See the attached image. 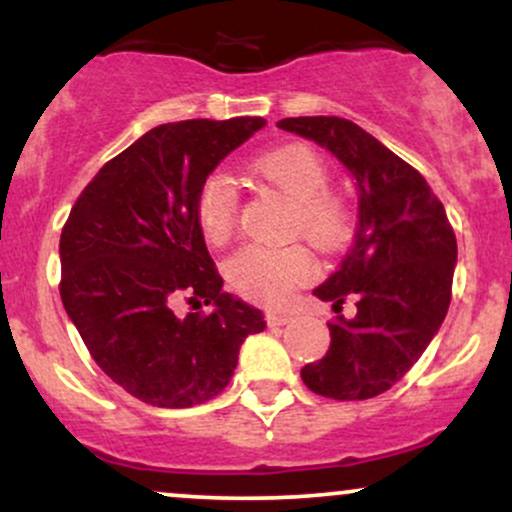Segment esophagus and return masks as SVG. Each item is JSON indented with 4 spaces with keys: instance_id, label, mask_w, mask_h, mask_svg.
I'll list each match as a JSON object with an SVG mask.
<instances>
[{
    "instance_id": "esophagus-1",
    "label": "esophagus",
    "mask_w": 512,
    "mask_h": 512,
    "mask_svg": "<svg viewBox=\"0 0 512 512\" xmlns=\"http://www.w3.org/2000/svg\"><path fill=\"white\" fill-rule=\"evenodd\" d=\"M267 325L269 327H281V325H289V322L293 320V317L289 313H276V310H269L267 315Z\"/></svg>"
}]
</instances>
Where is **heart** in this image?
Listing matches in <instances>:
<instances>
[{"label": "heart", "mask_w": 512, "mask_h": 512, "mask_svg": "<svg viewBox=\"0 0 512 512\" xmlns=\"http://www.w3.org/2000/svg\"><path fill=\"white\" fill-rule=\"evenodd\" d=\"M252 173L260 175L293 202V231H301L317 248H339L349 238V214L342 199L327 192L330 173L322 158L308 146H281L252 161ZM195 216L202 236L211 245H223L233 236L238 216V197L226 175L214 173L199 185ZM317 264L305 245L264 248L248 245L226 264L233 289L250 301L284 305L298 286L310 281Z\"/></svg>", "instance_id": "heart-1"}]
</instances>
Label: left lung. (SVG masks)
Wrapping results in <instances>:
<instances>
[{
  "label": "left lung",
  "instance_id": "8db88e82",
  "mask_svg": "<svg viewBox=\"0 0 512 512\" xmlns=\"http://www.w3.org/2000/svg\"><path fill=\"white\" fill-rule=\"evenodd\" d=\"M276 127L327 149L356 180L354 243L313 291L337 315L325 358L301 370L315 395L370 399L390 390L436 337L450 305L457 240L443 204L419 170L344 117H286Z\"/></svg>",
  "mask_w": 512,
  "mask_h": 512
}]
</instances>
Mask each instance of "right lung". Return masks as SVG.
Wrapping results in <instances>:
<instances>
[{
  "instance_id": "obj_1",
  "label": "right lung",
  "mask_w": 512,
  "mask_h": 512,
  "mask_svg": "<svg viewBox=\"0 0 512 512\" xmlns=\"http://www.w3.org/2000/svg\"><path fill=\"white\" fill-rule=\"evenodd\" d=\"M264 125L233 117L149 129L98 170L64 223V310L103 373L151 407L219 395L240 344L267 327L262 310L221 291L195 216L199 185ZM182 295L212 313L178 316Z\"/></svg>"
}]
</instances>
